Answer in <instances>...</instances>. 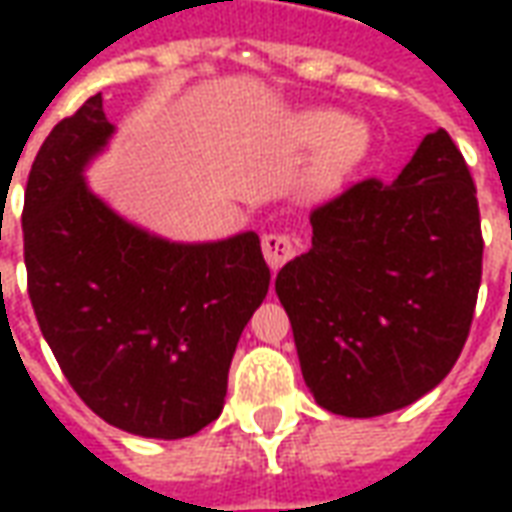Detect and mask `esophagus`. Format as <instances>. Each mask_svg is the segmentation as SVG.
I'll use <instances>...</instances> for the list:
<instances>
[{
  "mask_svg": "<svg viewBox=\"0 0 512 512\" xmlns=\"http://www.w3.org/2000/svg\"><path fill=\"white\" fill-rule=\"evenodd\" d=\"M263 255H266L268 266L279 268L296 255V238L290 233H279V230L266 233L263 235Z\"/></svg>",
  "mask_w": 512,
  "mask_h": 512,
  "instance_id": "1",
  "label": "esophagus"
}]
</instances>
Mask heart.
Wrapping results in <instances>:
<instances>
[{"instance_id": "b5f03b06", "label": "heart", "mask_w": 512, "mask_h": 512, "mask_svg": "<svg viewBox=\"0 0 512 512\" xmlns=\"http://www.w3.org/2000/svg\"><path fill=\"white\" fill-rule=\"evenodd\" d=\"M301 131L307 142L326 147L318 167V178L323 183L343 180L356 167H362L370 156V131L365 123L351 120L345 112H334V109L310 112L301 123Z\"/></svg>"}]
</instances>
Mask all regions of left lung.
<instances>
[{
    "label": "left lung",
    "mask_w": 512,
    "mask_h": 512,
    "mask_svg": "<svg viewBox=\"0 0 512 512\" xmlns=\"http://www.w3.org/2000/svg\"><path fill=\"white\" fill-rule=\"evenodd\" d=\"M312 249L277 274L301 376L340 417H378L458 362L483 277L477 189L450 134L395 183L367 178L310 213Z\"/></svg>",
    "instance_id": "8db88e82"
}]
</instances>
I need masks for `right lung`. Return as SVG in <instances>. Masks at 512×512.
<instances>
[{
    "mask_svg": "<svg viewBox=\"0 0 512 512\" xmlns=\"http://www.w3.org/2000/svg\"><path fill=\"white\" fill-rule=\"evenodd\" d=\"M112 131L98 93L32 161L21 213L29 301L98 417L147 439H186L222 414L235 345L271 271L257 233L172 244L98 200L84 167Z\"/></svg>",
    "mask_w": 512,
    "mask_h": 512,
    "instance_id": "obj_1",
    "label": "right lung"
}]
</instances>
